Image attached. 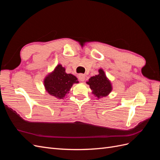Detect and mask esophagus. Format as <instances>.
<instances>
[{
  "instance_id": "34e87169",
  "label": "esophagus",
  "mask_w": 160,
  "mask_h": 160,
  "mask_svg": "<svg viewBox=\"0 0 160 160\" xmlns=\"http://www.w3.org/2000/svg\"><path fill=\"white\" fill-rule=\"evenodd\" d=\"M78 78L81 81H83L85 79V76L83 74H79L78 76Z\"/></svg>"
}]
</instances>
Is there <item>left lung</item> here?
Returning a JSON list of instances; mask_svg holds the SVG:
<instances>
[{
	"label": "left lung",
	"mask_w": 160,
	"mask_h": 160,
	"mask_svg": "<svg viewBox=\"0 0 160 160\" xmlns=\"http://www.w3.org/2000/svg\"><path fill=\"white\" fill-rule=\"evenodd\" d=\"M99 75L91 77L87 83L89 85L93 93L98 97H105L108 95L111 91V85L109 81L106 77L102 69L99 70Z\"/></svg>",
	"instance_id": "obj_1"
}]
</instances>
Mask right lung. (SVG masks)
<instances>
[{
  "instance_id": "obj_1",
  "label": "right lung",
  "mask_w": 160,
  "mask_h": 160,
  "mask_svg": "<svg viewBox=\"0 0 160 160\" xmlns=\"http://www.w3.org/2000/svg\"><path fill=\"white\" fill-rule=\"evenodd\" d=\"M79 83L77 78L71 74L65 72V68L59 65L52 73L48 75L44 81L46 90L50 95L62 99L73 83Z\"/></svg>"
}]
</instances>
